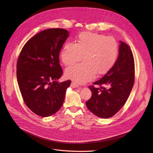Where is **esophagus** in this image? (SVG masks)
I'll use <instances>...</instances> for the list:
<instances>
[{
  "mask_svg": "<svg viewBox=\"0 0 153 153\" xmlns=\"http://www.w3.org/2000/svg\"><path fill=\"white\" fill-rule=\"evenodd\" d=\"M71 87L72 88H80V86L79 85H78L76 83H75L74 82H72L71 84Z\"/></svg>",
  "mask_w": 153,
  "mask_h": 153,
  "instance_id": "obj_1",
  "label": "esophagus"
}]
</instances>
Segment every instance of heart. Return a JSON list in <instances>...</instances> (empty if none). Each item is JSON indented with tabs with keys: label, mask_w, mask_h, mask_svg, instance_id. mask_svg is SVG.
I'll list each match as a JSON object with an SVG mask.
<instances>
[{
	"label": "heart",
	"mask_w": 153,
	"mask_h": 153,
	"mask_svg": "<svg viewBox=\"0 0 153 153\" xmlns=\"http://www.w3.org/2000/svg\"><path fill=\"white\" fill-rule=\"evenodd\" d=\"M119 53L117 42L112 37L91 32H82L78 36L76 43L67 42L61 50L62 61L69 68L66 75L78 84L93 79L95 74L104 75L112 68Z\"/></svg>",
	"instance_id": "b5f03b06"
}]
</instances>
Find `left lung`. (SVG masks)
<instances>
[{"mask_svg": "<svg viewBox=\"0 0 153 153\" xmlns=\"http://www.w3.org/2000/svg\"><path fill=\"white\" fill-rule=\"evenodd\" d=\"M118 58L114 66L89 88L91 98L85 103L91 112L101 118L118 112L127 101L135 81V62L129 46L120 41Z\"/></svg>", "mask_w": 153, "mask_h": 153, "instance_id": "8db88e82", "label": "left lung"}]
</instances>
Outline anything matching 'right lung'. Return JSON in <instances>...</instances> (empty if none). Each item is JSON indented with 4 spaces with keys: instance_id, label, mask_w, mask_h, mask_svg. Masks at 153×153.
I'll return each instance as SVG.
<instances>
[{
    "instance_id": "obj_1",
    "label": "right lung",
    "mask_w": 153,
    "mask_h": 153,
    "mask_svg": "<svg viewBox=\"0 0 153 153\" xmlns=\"http://www.w3.org/2000/svg\"><path fill=\"white\" fill-rule=\"evenodd\" d=\"M68 36L63 29L41 31L27 41L18 57L16 76L23 100L41 117L58 112L71 84L69 80L58 82L63 73L59 53Z\"/></svg>"
}]
</instances>
